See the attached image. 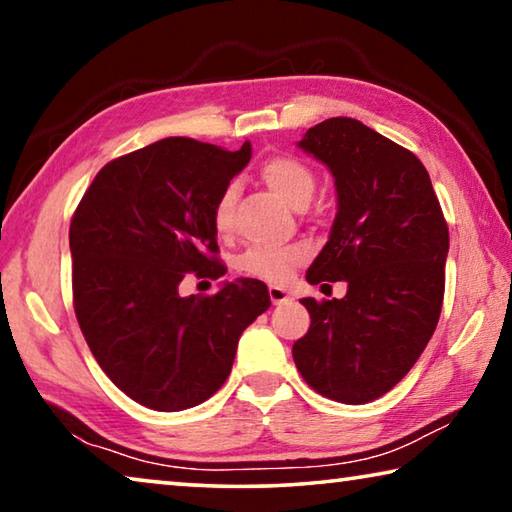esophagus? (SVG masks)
<instances>
[{"instance_id": "34e87169", "label": "esophagus", "mask_w": 512, "mask_h": 512, "mask_svg": "<svg viewBox=\"0 0 512 512\" xmlns=\"http://www.w3.org/2000/svg\"><path fill=\"white\" fill-rule=\"evenodd\" d=\"M268 296H271L273 305H284V302L291 300L289 291L282 289V287H268Z\"/></svg>"}]
</instances>
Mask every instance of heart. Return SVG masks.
I'll return each mask as SVG.
<instances>
[{"label": "heart", "mask_w": 512, "mask_h": 512, "mask_svg": "<svg viewBox=\"0 0 512 512\" xmlns=\"http://www.w3.org/2000/svg\"><path fill=\"white\" fill-rule=\"evenodd\" d=\"M259 176L291 207H305L316 192V176L305 162L291 155H275L259 167ZM237 185H225L212 207V223L219 235H228L235 223ZM307 259L302 246H255L237 259V268L248 277L264 282H284L296 266Z\"/></svg>", "instance_id": "1"}]
</instances>
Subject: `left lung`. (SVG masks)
<instances>
[{
    "label": "left lung",
    "mask_w": 512,
    "mask_h": 512,
    "mask_svg": "<svg viewBox=\"0 0 512 512\" xmlns=\"http://www.w3.org/2000/svg\"><path fill=\"white\" fill-rule=\"evenodd\" d=\"M298 146L332 171L339 198L307 282L343 280L348 293L300 300L311 325L293 361L316 393L366 404L413 368L438 325L447 221L424 164L361 121L325 119Z\"/></svg>",
    "instance_id": "left-lung-1"
}]
</instances>
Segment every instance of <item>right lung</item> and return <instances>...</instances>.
I'll list each match as a JSON object with an SVG mask.
<instances>
[{
    "mask_svg": "<svg viewBox=\"0 0 512 512\" xmlns=\"http://www.w3.org/2000/svg\"><path fill=\"white\" fill-rule=\"evenodd\" d=\"M250 153V142L223 151L167 137L108 162L72 216L76 320L112 384L153 411L192 409L219 391L241 332L271 307L253 277L214 296L178 293L187 273L225 275L212 207Z\"/></svg>",
    "mask_w": 512,
    "mask_h": 512,
    "instance_id": "1",
    "label": "right lung"
}]
</instances>
